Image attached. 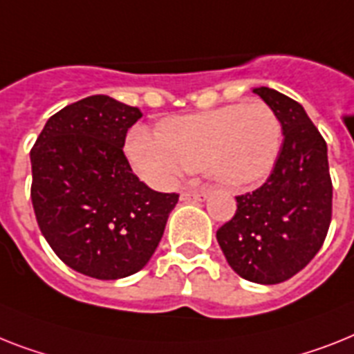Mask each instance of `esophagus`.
Listing matches in <instances>:
<instances>
[{
    "mask_svg": "<svg viewBox=\"0 0 354 354\" xmlns=\"http://www.w3.org/2000/svg\"><path fill=\"white\" fill-rule=\"evenodd\" d=\"M208 197V189H184L180 194L183 201H204Z\"/></svg>",
    "mask_w": 354,
    "mask_h": 354,
    "instance_id": "esophagus-1",
    "label": "esophagus"
}]
</instances>
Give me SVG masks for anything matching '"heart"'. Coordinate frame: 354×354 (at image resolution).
Instances as JSON below:
<instances>
[{"label": "heart", "instance_id": "1", "mask_svg": "<svg viewBox=\"0 0 354 354\" xmlns=\"http://www.w3.org/2000/svg\"><path fill=\"white\" fill-rule=\"evenodd\" d=\"M280 142L282 122L275 110L253 101L174 115L157 124V133L133 127L124 148L139 175L157 186L203 168L213 180L239 188L268 175Z\"/></svg>", "mask_w": 354, "mask_h": 354}]
</instances>
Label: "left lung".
<instances>
[{
  "instance_id": "obj_1",
  "label": "left lung",
  "mask_w": 354,
  "mask_h": 354,
  "mask_svg": "<svg viewBox=\"0 0 354 354\" xmlns=\"http://www.w3.org/2000/svg\"><path fill=\"white\" fill-rule=\"evenodd\" d=\"M282 122L284 141L270 177L236 198V212L217 230L227 264L242 279L280 284L297 275L322 248L333 212L328 145L291 97L255 88Z\"/></svg>"
}]
</instances>
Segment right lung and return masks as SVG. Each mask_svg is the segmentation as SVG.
I'll return each instance as SVG.
<instances>
[{
	"mask_svg": "<svg viewBox=\"0 0 354 354\" xmlns=\"http://www.w3.org/2000/svg\"><path fill=\"white\" fill-rule=\"evenodd\" d=\"M142 113L108 95H90L54 113L30 150L37 226L68 268L99 280L141 271L179 194L139 180L122 146Z\"/></svg>",
	"mask_w": 354,
	"mask_h": 354,
	"instance_id": "obj_1",
	"label": "right lung"
}]
</instances>
